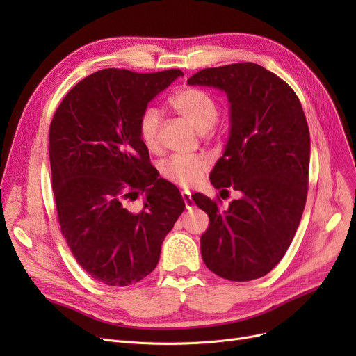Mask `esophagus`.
<instances>
[{"label":"esophagus","instance_id":"esophagus-1","mask_svg":"<svg viewBox=\"0 0 356 356\" xmlns=\"http://www.w3.org/2000/svg\"><path fill=\"white\" fill-rule=\"evenodd\" d=\"M181 197H183V200H184L186 208L191 209V208L193 207V200H192V196H191V193H189V192H181Z\"/></svg>","mask_w":356,"mask_h":356}]
</instances>
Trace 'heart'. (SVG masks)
Listing matches in <instances>:
<instances>
[{"label": "heart", "mask_w": 356, "mask_h": 356, "mask_svg": "<svg viewBox=\"0 0 356 356\" xmlns=\"http://www.w3.org/2000/svg\"><path fill=\"white\" fill-rule=\"evenodd\" d=\"M172 108L197 131L211 129L218 120V105L209 93L196 88L179 90L170 99ZM160 114L156 108H147L138 122V136L144 147L153 152L159 147ZM209 161L202 156H173L160 165L161 175L176 184L192 188L207 173Z\"/></svg>", "instance_id": "1"}]
</instances>
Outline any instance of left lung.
I'll use <instances>...</instances> for the list:
<instances>
[{"label": "left lung", "mask_w": 356, "mask_h": 356, "mask_svg": "<svg viewBox=\"0 0 356 356\" xmlns=\"http://www.w3.org/2000/svg\"><path fill=\"white\" fill-rule=\"evenodd\" d=\"M188 83L227 93L229 137L209 179L220 192L239 193L227 208L193 195L209 216L202 258L231 282L264 277L289 250L306 204L310 134L302 104L283 79L255 63L203 69Z\"/></svg>", "instance_id": "8db88e82"}]
</instances>
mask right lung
<instances>
[{
	"label": "right lung",
	"instance_id": "right-lung-1",
	"mask_svg": "<svg viewBox=\"0 0 356 356\" xmlns=\"http://www.w3.org/2000/svg\"><path fill=\"white\" fill-rule=\"evenodd\" d=\"M179 76V69L98 70L67 92L51 120L49 157L60 229L78 264L99 283L125 287L152 273L186 208L176 186L157 177L138 136L148 102ZM140 193L143 211L129 213L124 200Z\"/></svg>",
	"mask_w": 356,
	"mask_h": 356
}]
</instances>
